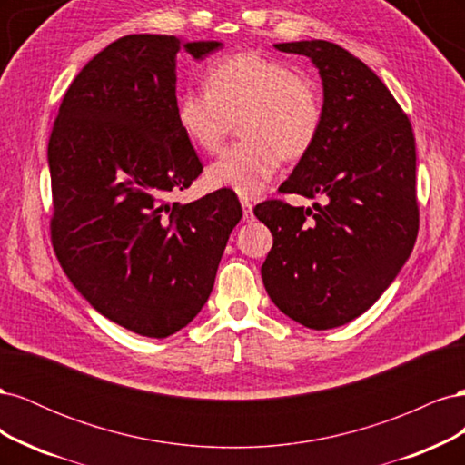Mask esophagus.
Wrapping results in <instances>:
<instances>
[{
	"label": "esophagus",
	"instance_id": "esophagus-1",
	"mask_svg": "<svg viewBox=\"0 0 465 465\" xmlns=\"http://www.w3.org/2000/svg\"><path fill=\"white\" fill-rule=\"evenodd\" d=\"M242 211H244V221H254V213H252V202L248 198H241Z\"/></svg>",
	"mask_w": 465,
	"mask_h": 465
}]
</instances>
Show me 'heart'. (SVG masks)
I'll return each instance as SVG.
<instances>
[{"mask_svg": "<svg viewBox=\"0 0 465 465\" xmlns=\"http://www.w3.org/2000/svg\"><path fill=\"white\" fill-rule=\"evenodd\" d=\"M205 91L176 98V120L203 153H217L236 120L241 142L207 168L209 184L244 198L258 195L283 159L299 161L322 130L323 98L318 83L287 62L238 52L205 69Z\"/></svg>", "mask_w": 465, "mask_h": 465, "instance_id": "1", "label": "heart"}]
</instances>
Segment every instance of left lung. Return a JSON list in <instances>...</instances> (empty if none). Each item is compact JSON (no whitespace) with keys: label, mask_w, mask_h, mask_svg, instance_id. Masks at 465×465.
Returning <instances> with one entry per match:
<instances>
[{"label":"left lung","mask_w":465,"mask_h":465,"mask_svg":"<svg viewBox=\"0 0 465 465\" xmlns=\"http://www.w3.org/2000/svg\"><path fill=\"white\" fill-rule=\"evenodd\" d=\"M275 48L311 58L323 83L320 135L277 192L328 202L254 207L273 234L262 279L281 312L331 330L369 311L415 246V135L384 83L345 48L328 40Z\"/></svg>","instance_id":"1"}]
</instances>
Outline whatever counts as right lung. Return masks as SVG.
I'll return each instance as SVG.
<instances>
[{"label":"right lung","mask_w":465,"mask_h":465,"mask_svg":"<svg viewBox=\"0 0 465 465\" xmlns=\"http://www.w3.org/2000/svg\"><path fill=\"white\" fill-rule=\"evenodd\" d=\"M219 46L114 40L67 87L50 134L55 256L91 306L145 337L173 335L202 311L242 217L229 188L171 202L203 173L176 120V54L203 58Z\"/></svg>","instance_id":"add662e5"}]
</instances>
